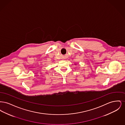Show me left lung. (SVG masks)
Returning <instances> with one entry per match:
<instances>
[{
    "label": "left lung",
    "instance_id": "1",
    "mask_svg": "<svg viewBox=\"0 0 125 125\" xmlns=\"http://www.w3.org/2000/svg\"><path fill=\"white\" fill-rule=\"evenodd\" d=\"M75 65H76V64H75Z\"/></svg>",
    "mask_w": 125,
    "mask_h": 125
}]
</instances>
